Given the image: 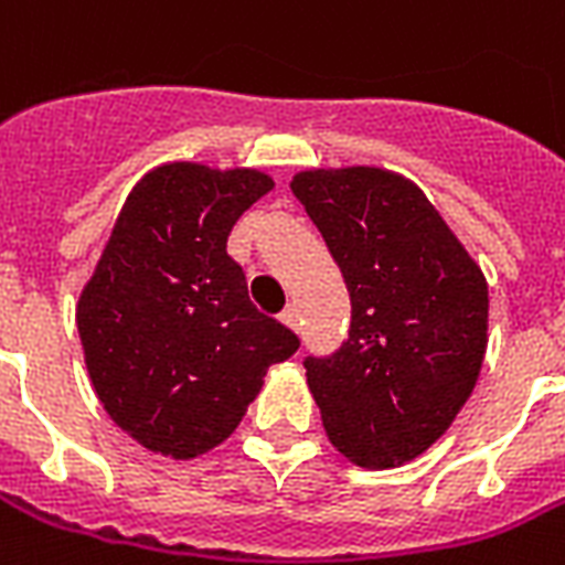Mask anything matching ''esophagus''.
I'll list each match as a JSON object with an SVG mask.
<instances>
[{
  "label": "esophagus",
  "mask_w": 565,
  "mask_h": 565,
  "mask_svg": "<svg viewBox=\"0 0 565 565\" xmlns=\"http://www.w3.org/2000/svg\"><path fill=\"white\" fill-rule=\"evenodd\" d=\"M281 322L287 324V328H292V330H301V322H298V307L296 305H290V307H287V310H284Z\"/></svg>",
  "instance_id": "esophagus-1"
}]
</instances>
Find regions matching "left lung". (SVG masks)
<instances>
[{"mask_svg":"<svg viewBox=\"0 0 565 565\" xmlns=\"http://www.w3.org/2000/svg\"><path fill=\"white\" fill-rule=\"evenodd\" d=\"M351 296L348 339L307 356L330 444L369 470L433 447L479 380L488 281L415 182L383 168L290 182Z\"/></svg>","mask_w":565,"mask_h":565,"instance_id":"left-lung-1","label":"left lung"}]
</instances>
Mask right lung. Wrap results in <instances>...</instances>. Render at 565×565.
I'll return each instance as SVG.
<instances>
[{
  "label": "right lung",
  "mask_w": 565,
  "mask_h": 565,
  "mask_svg": "<svg viewBox=\"0 0 565 565\" xmlns=\"http://www.w3.org/2000/svg\"><path fill=\"white\" fill-rule=\"evenodd\" d=\"M273 188L252 168L173 162L130 191L77 301V333L107 415L171 458L235 433L273 362L298 337L249 301L226 252L243 211Z\"/></svg>",
  "instance_id": "add662e5"
}]
</instances>
